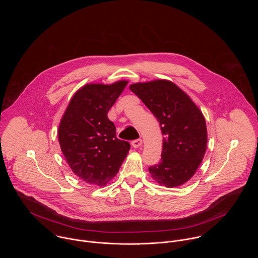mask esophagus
Instances as JSON below:
<instances>
[{
  "label": "esophagus",
  "mask_w": 258,
  "mask_h": 258,
  "mask_svg": "<svg viewBox=\"0 0 258 258\" xmlns=\"http://www.w3.org/2000/svg\"><path fill=\"white\" fill-rule=\"evenodd\" d=\"M132 146L134 148H139L142 146V144H143V141L141 140V139H136V140H134V141H132Z\"/></svg>",
  "instance_id": "obj_1"
}]
</instances>
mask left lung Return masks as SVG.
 <instances>
[{"mask_svg":"<svg viewBox=\"0 0 258 258\" xmlns=\"http://www.w3.org/2000/svg\"><path fill=\"white\" fill-rule=\"evenodd\" d=\"M129 88L155 115L164 135L161 162L149 168L151 177L167 187L185 184L207 150L208 132L202 111L170 80L138 82Z\"/></svg>","mask_w":258,"mask_h":258,"instance_id":"8db88e82","label":"left lung"}]
</instances>
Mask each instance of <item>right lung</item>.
I'll list each match as a JSON object with an SVG mask.
<instances>
[{"label": "right lung", "mask_w": 258, "mask_h": 258, "mask_svg": "<svg viewBox=\"0 0 258 258\" xmlns=\"http://www.w3.org/2000/svg\"><path fill=\"white\" fill-rule=\"evenodd\" d=\"M87 83L74 93L58 126V141L72 171L87 184L106 185L118 173L130 144L116 137L107 113L127 85Z\"/></svg>", "instance_id": "1"}]
</instances>
